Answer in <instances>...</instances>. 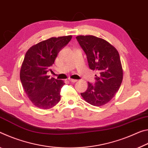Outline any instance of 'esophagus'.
<instances>
[{
    "label": "esophagus",
    "mask_w": 148,
    "mask_h": 148,
    "mask_svg": "<svg viewBox=\"0 0 148 148\" xmlns=\"http://www.w3.org/2000/svg\"><path fill=\"white\" fill-rule=\"evenodd\" d=\"M69 81L72 82V83H75V82L77 81V79H69Z\"/></svg>",
    "instance_id": "34e87169"
}]
</instances>
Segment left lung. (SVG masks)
Returning a JSON list of instances; mask_svg holds the SVG:
<instances>
[{
  "instance_id": "left-lung-1",
  "label": "left lung",
  "mask_w": 148,
  "mask_h": 148,
  "mask_svg": "<svg viewBox=\"0 0 148 148\" xmlns=\"http://www.w3.org/2000/svg\"><path fill=\"white\" fill-rule=\"evenodd\" d=\"M86 54L89 67L98 71L96 83H88V88L82 97L94 106L108 103L119 89L123 78V70L117 50L103 38L93 35L76 37Z\"/></svg>"
}]
</instances>
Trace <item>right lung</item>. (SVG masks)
<instances>
[{
  "label": "right lung",
  "mask_w": 148,
  "mask_h": 148,
  "mask_svg": "<svg viewBox=\"0 0 148 148\" xmlns=\"http://www.w3.org/2000/svg\"><path fill=\"white\" fill-rule=\"evenodd\" d=\"M72 38L71 35L52 37L41 41L27 51L20 69V80L24 91L34 106L42 110L54 107L60 100V91L65 83L50 78L58 54Z\"/></svg>",
  "instance_id": "obj_1"
}]
</instances>
